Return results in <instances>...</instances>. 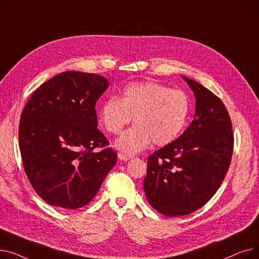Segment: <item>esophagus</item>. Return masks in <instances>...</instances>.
I'll return each mask as SVG.
<instances>
[{
  "label": "esophagus",
  "mask_w": 259,
  "mask_h": 259,
  "mask_svg": "<svg viewBox=\"0 0 259 259\" xmlns=\"http://www.w3.org/2000/svg\"><path fill=\"white\" fill-rule=\"evenodd\" d=\"M118 158L121 159V160H129V159H132L134 156L133 155H130V154H126V153H122V152H119L117 154Z\"/></svg>",
  "instance_id": "obj_1"
}]
</instances>
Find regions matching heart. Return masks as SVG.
<instances>
[{
  "instance_id": "heart-1",
  "label": "heart",
  "mask_w": 259,
  "mask_h": 259,
  "mask_svg": "<svg viewBox=\"0 0 259 259\" xmlns=\"http://www.w3.org/2000/svg\"><path fill=\"white\" fill-rule=\"evenodd\" d=\"M191 103L188 94L156 81L130 84L120 99L111 97L100 109V119L111 134H118L134 116V126L120 135L115 145L126 153H137L153 142L173 143L184 131Z\"/></svg>"
}]
</instances>
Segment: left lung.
<instances>
[{"mask_svg": "<svg viewBox=\"0 0 259 259\" xmlns=\"http://www.w3.org/2000/svg\"><path fill=\"white\" fill-rule=\"evenodd\" d=\"M196 98L195 117L173 143L148 157L144 190L149 203L169 217L201 208L223 183L233 154L232 122L222 100L184 77Z\"/></svg>", "mask_w": 259, "mask_h": 259, "instance_id": "1", "label": "left lung"}]
</instances>
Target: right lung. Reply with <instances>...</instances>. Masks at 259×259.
I'll return each instance as SVG.
<instances>
[{
    "instance_id": "obj_1",
    "label": "right lung",
    "mask_w": 259,
    "mask_h": 259,
    "mask_svg": "<svg viewBox=\"0 0 259 259\" xmlns=\"http://www.w3.org/2000/svg\"><path fill=\"white\" fill-rule=\"evenodd\" d=\"M108 86L102 75L66 71L40 85L24 107L19 126L24 171L51 206H86L115 165L117 154L98 129L95 111ZM95 147L101 151L94 153Z\"/></svg>"
}]
</instances>
